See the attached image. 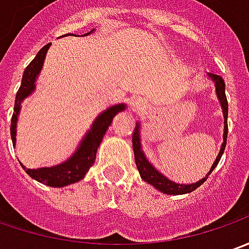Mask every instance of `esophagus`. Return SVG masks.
<instances>
[{"instance_id":"1","label":"esophagus","mask_w":249,"mask_h":249,"mask_svg":"<svg viewBox=\"0 0 249 249\" xmlns=\"http://www.w3.org/2000/svg\"><path fill=\"white\" fill-rule=\"evenodd\" d=\"M131 106L135 111H141L143 108L147 106V102L144 100V98H141V96H133L132 100H131Z\"/></svg>"}]
</instances>
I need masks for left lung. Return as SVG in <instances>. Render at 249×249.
Instances as JSON below:
<instances>
[{
  "label": "left lung",
  "mask_w": 249,
  "mask_h": 249,
  "mask_svg": "<svg viewBox=\"0 0 249 249\" xmlns=\"http://www.w3.org/2000/svg\"><path fill=\"white\" fill-rule=\"evenodd\" d=\"M211 77V80L215 82V88H216V95H218L219 102H220V106H222V111H223V118H225V131H223V143L220 146V150H219V154L216 160L213 161L212 167H211L208 175H205V178L200 179L198 182L192 184H180L175 183L172 180H169L167 176H164L160 171H157L156 168L151 165L149 162V160L146 159L144 153L142 151V144H141V133H139V123H136V126H135V131L132 133V146H133V154H135V162H136V167H138V171L141 174V178L150 183L153 187H156L157 190L162 192L165 194H186L190 193L196 190L197 187H200L207 179L208 176L211 175V172L215 169V167L218 165L219 160L222 157L223 151H225V147H226V139H227V110H229V106H227V99L226 93H225V80L215 73L208 74Z\"/></svg>",
  "instance_id": "left-lung-1"
}]
</instances>
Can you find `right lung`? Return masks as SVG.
<instances>
[{
	"label": "right lung",
	"mask_w": 249,
	"mask_h": 249,
	"mask_svg": "<svg viewBox=\"0 0 249 249\" xmlns=\"http://www.w3.org/2000/svg\"><path fill=\"white\" fill-rule=\"evenodd\" d=\"M49 45L51 44H47L45 47L39 49L38 53L31 60L30 65L26 67V70L23 73L22 84H20V88L15 98V107H13V116L12 121H11V138H12L13 144L16 143V123H18V116L20 111V105H22L23 99L27 98L29 95H31V92L36 89V80L42 69L44 59H45V55L49 49ZM123 110H125L124 103L114 105V106L108 107L107 110H105L103 113H100L96 117V120L93 121L88 133L84 136L78 149L75 150V153L70 159L66 160L65 162L55 165V167L38 168V169L26 168L23 164L20 165L26 171V174L30 175L33 179L38 180L41 183L48 184L51 187H63V186L81 180L85 174L89 171V168L93 165L99 144L111 124L113 118L117 113H120Z\"/></svg>",
	"instance_id": "right-lung-1"
}]
</instances>
